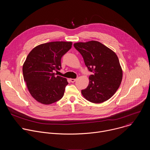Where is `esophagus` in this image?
I'll return each instance as SVG.
<instances>
[{
	"mask_svg": "<svg viewBox=\"0 0 150 150\" xmlns=\"http://www.w3.org/2000/svg\"><path fill=\"white\" fill-rule=\"evenodd\" d=\"M71 80V82H75V81H76V79H70Z\"/></svg>",
	"mask_w": 150,
	"mask_h": 150,
	"instance_id": "obj_1",
	"label": "esophagus"
}]
</instances>
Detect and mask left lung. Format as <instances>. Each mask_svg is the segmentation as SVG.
Instances as JSON below:
<instances>
[{
  "label": "left lung",
  "instance_id": "obj_1",
  "mask_svg": "<svg viewBox=\"0 0 150 150\" xmlns=\"http://www.w3.org/2000/svg\"><path fill=\"white\" fill-rule=\"evenodd\" d=\"M74 47L82 55L88 71L87 88L81 90L83 96L94 103H101L110 98L119 88L122 79V70L116 53L97 41L76 42Z\"/></svg>",
  "mask_w": 150,
  "mask_h": 150
}]
</instances>
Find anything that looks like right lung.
Segmentation results:
<instances>
[{
	"instance_id": "add662e5",
	"label": "right lung",
	"mask_w": 150,
	"mask_h": 150,
	"mask_svg": "<svg viewBox=\"0 0 150 150\" xmlns=\"http://www.w3.org/2000/svg\"><path fill=\"white\" fill-rule=\"evenodd\" d=\"M72 45V42L65 41L47 42L34 48L27 56L23 67L24 79L37 101L50 104L63 96L68 82L54 72L62 68L61 59Z\"/></svg>"
}]
</instances>
